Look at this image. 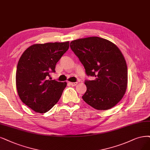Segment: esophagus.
I'll use <instances>...</instances> for the list:
<instances>
[{
  "label": "esophagus",
  "mask_w": 150,
  "mask_h": 150,
  "mask_svg": "<svg viewBox=\"0 0 150 150\" xmlns=\"http://www.w3.org/2000/svg\"><path fill=\"white\" fill-rule=\"evenodd\" d=\"M78 83V82H70V84L71 86H76Z\"/></svg>",
  "instance_id": "1"
}]
</instances>
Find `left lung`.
I'll use <instances>...</instances> for the list:
<instances>
[{
    "label": "left lung",
    "instance_id": "obj_1",
    "mask_svg": "<svg viewBox=\"0 0 150 150\" xmlns=\"http://www.w3.org/2000/svg\"><path fill=\"white\" fill-rule=\"evenodd\" d=\"M70 46L83 65L87 76L86 91L82 96L90 106L108 110L123 98L127 86V67L124 55L114 44L99 37L79 39Z\"/></svg>",
    "mask_w": 150,
    "mask_h": 150
}]
</instances>
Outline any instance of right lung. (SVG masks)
<instances>
[{"label": "right lung", "instance_id": "right-lung-1", "mask_svg": "<svg viewBox=\"0 0 150 150\" xmlns=\"http://www.w3.org/2000/svg\"><path fill=\"white\" fill-rule=\"evenodd\" d=\"M69 48V42L36 44L21 55L16 72L18 96L24 104L39 113H45L59 100L66 82L52 80L55 65Z\"/></svg>", "mask_w": 150, "mask_h": 150}]
</instances>
